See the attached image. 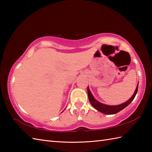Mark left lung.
<instances>
[{"label":"left lung","mask_w":152,"mask_h":152,"mask_svg":"<svg viewBox=\"0 0 152 152\" xmlns=\"http://www.w3.org/2000/svg\"><path fill=\"white\" fill-rule=\"evenodd\" d=\"M138 83L137 86V88L135 89L134 94L132 95L131 97L126 102L122 103L121 104L118 105H108L103 104L99 102L97 100H96L94 96H93L91 92L90 91V89L89 88V86L88 87V98L89 101L91 103V104L93 108H95L96 110L99 112L102 113V114H108V115H111V114H115L116 113L120 112L123 109H124L125 107L130 104V103L133 101V100L134 99L135 96H136L137 91H138Z\"/></svg>","instance_id":"8db88e82"}]
</instances>
